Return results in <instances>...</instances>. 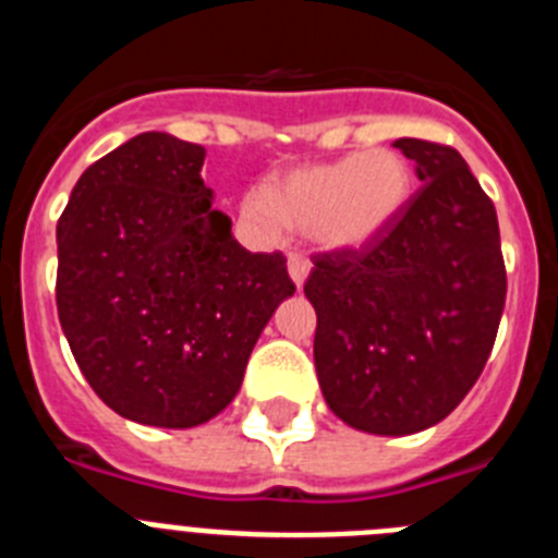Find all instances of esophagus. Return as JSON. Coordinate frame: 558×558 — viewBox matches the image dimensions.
Here are the masks:
<instances>
[{"label": "esophagus", "mask_w": 558, "mask_h": 558, "mask_svg": "<svg viewBox=\"0 0 558 558\" xmlns=\"http://www.w3.org/2000/svg\"><path fill=\"white\" fill-rule=\"evenodd\" d=\"M288 274H290V279H293L295 288H302V284L307 282V276H310V259H304L302 254H290Z\"/></svg>", "instance_id": "obj_1"}]
</instances>
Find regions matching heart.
<instances>
[{
    "instance_id": "b5f03b06",
    "label": "heart",
    "mask_w": 558,
    "mask_h": 558,
    "mask_svg": "<svg viewBox=\"0 0 558 558\" xmlns=\"http://www.w3.org/2000/svg\"><path fill=\"white\" fill-rule=\"evenodd\" d=\"M411 195V161L391 147H374L282 172L265 192L245 195L240 218L265 240L290 226L307 231L322 251L349 254L386 234Z\"/></svg>"
}]
</instances>
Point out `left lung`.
I'll use <instances>...</instances> for the list:
<instances>
[{
    "label": "left lung",
    "instance_id": "8db88e82",
    "mask_svg": "<svg viewBox=\"0 0 558 558\" xmlns=\"http://www.w3.org/2000/svg\"><path fill=\"white\" fill-rule=\"evenodd\" d=\"M418 192L372 245L315 256V372L329 411L374 436L450 416L489 360L506 304L497 211L452 147L397 140Z\"/></svg>",
    "mask_w": 558,
    "mask_h": 558
}]
</instances>
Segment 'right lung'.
Instances as JSON below:
<instances>
[{
    "mask_svg": "<svg viewBox=\"0 0 558 558\" xmlns=\"http://www.w3.org/2000/svg\"><path fill=\"white\" fill-rule=\"evenodd\" d=\"M206 150L147 131L77 179L58 220L56 302L97 397L150 427H198L243 386L295 293L279 251L251 254L201 179Z\"/></svg>",
    "mask_w": 558,
    "mask_h": 558,
    "instance_id": "obj_1",
    "label": "right lung"
}]
</instances>
